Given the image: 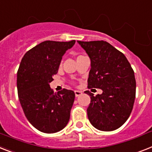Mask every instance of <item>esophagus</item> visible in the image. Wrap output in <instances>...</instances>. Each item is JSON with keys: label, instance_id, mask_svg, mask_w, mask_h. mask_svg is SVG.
I'll return each instance as SVG.
<instances>
[{"label": "esophagus", "instance_id": "34e87169", "mask_svg": "<svg viewBox=\"0 0 152 152\" xmlns=\"http://www.w3.org/2000/svg\"><path fill=\"white\" fill-rule=\"evenodd\" d=\"M74 92H75V95H76V97H79V96H80L83 94L82 91H75Z\"/></svg>", "mask_w": 152, "mask_h": 152}]
</instances>
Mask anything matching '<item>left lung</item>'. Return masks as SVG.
<instances>
[{
	"instance_id": "obj_1",
	"label": "left lung",
	"mask_w": 152,
	"mask_h": 152,
	"mask_svg": "<svg viewBox=\"0 0 152 152\" xmlns=\"http://www.w3.org/2000/svg\"><path fill=\"white\" fill-rule=\"evenodd\" d=\"M91 61L87 87L100 88L102 94L91 97L87 116L96 129L112 131L129 118L136 97L134 72L123 53L104 40L78 41Z\"/></svg>"
}]
</instances>
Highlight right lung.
<instances>
[{
  "mask_svg": "<svg viewBox=\"0 0 152 152\" xmlns=\"http://www.w3.org/2000/svg\"><path fill=\"white\" fill-rule=\"evenodd\" d=\"M75 42L46 40L28 50L21 61L17 72L18 99L26 119L43 133L60 131L69 120L74 91L62 89L54 93L49 83Z\"/></svg>",
  "mask_w": 152,
  "mask_h": 152,
  "instance_id": "right-lung-1",
  "label": "right lung"
}]
</instances>
